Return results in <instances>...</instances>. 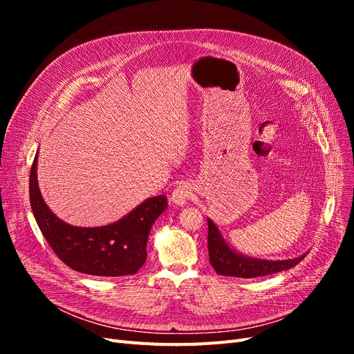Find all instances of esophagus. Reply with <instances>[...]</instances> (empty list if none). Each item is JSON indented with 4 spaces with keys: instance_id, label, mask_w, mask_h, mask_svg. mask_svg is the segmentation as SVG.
Returning a JSON list of instances; mask_svg holds the SVG:
<instances>
[{
    "instance_id": "obj_1",
    "label": "esophagus",
    "mask_w": 354,
    "mask_h": 354,
    "mask_svg": "<svg viewBox=\"0 0 354 354\" xmlns=\"http://www.w3.org/2000/svg\"><path fill=\"white\" fill-rule=\"evenodd\" d=\"M192 196V187L187 183L180 185L174 189L173 195H171V201L177 207H185Z\"/></svg>"
}]
</instances>
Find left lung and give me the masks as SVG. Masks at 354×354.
<instances>
[{
	"mask_svg": "<svg viewBox=\"0 0 354 354\" xmlns=\"http://www.w3.org/2000/svg\"><path fill=\"white\" fill-rule=\"evenodd\" d=\"M208 221V252L209 263L218 274L223 276H234V277H259L273 274L277 272H283L292 269L299 261H301L306 254L295 257V259L288 260H261L252 259V257L243 255L234 251L232 246L223 238L218 227L211 218Z\"/></svg>",
	"mask_w": 354,
	"mask_h": 354,
	"instance_id": "left-lung-1",
	"label": "left lung"
}]
</instances>
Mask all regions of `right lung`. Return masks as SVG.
<instances>
[{
    "mask_svg": "<svg viewBox=\"0 0 354 354\" xmlns=\"http://www.w3.org/2000/svg\"><path fill=\"white\" fill-rule=\"evenodd\" d=\"M38 153L29 176L30 208L51 250L71 269L93 276L134 274L146 261L149 232L168 203L159 195L143 201L115 223L100 227H78L60 220L41 195L37 177Z\"/></svg>",
    "mask_w": 354,
    "mask_h": 354,
    "instance_id": "1",
    "label": "right lung"
}]
</instances>
